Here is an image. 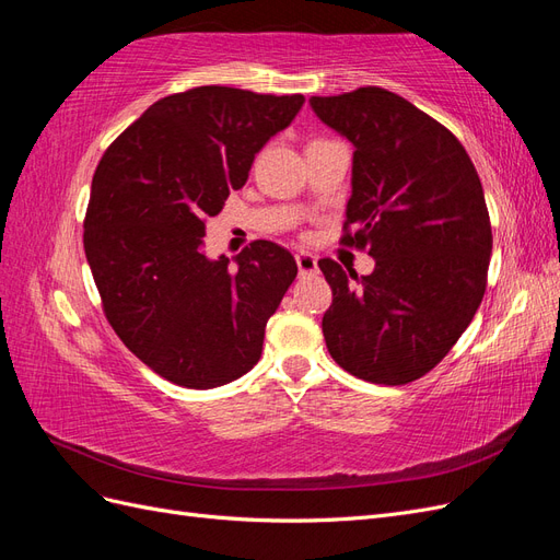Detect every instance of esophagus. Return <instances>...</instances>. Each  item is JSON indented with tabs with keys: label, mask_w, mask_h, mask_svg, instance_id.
I'll return each mask as SVG.
<instances>
[{
	"label": "esophagus",
	"mask_w": 560,
	"mask_h": 560,
	"mask_svg": "<svg viewBox=\"0 0 560 560\" xmlns=\"http://www.w3.org/2000/svg\"><path fill=\"white\" fill-rule=\"evenodd\" d=\"M296 266H299V276L306 278V276H315L317 273V257L311 252H301L296 254Z\"/></svg>",
	"instance_id": "esophagus-1"
}]
</instances>
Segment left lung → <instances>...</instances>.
I'll return each mask as SVG.
<instances>
[{"mask_svg":"<svg viewBox=\"0 0 560 560\" xmlns=\"http://www.w3.org/2000/svg\"><path fill=\"white\" fill-rule=\"evenodd\" d=\"M311 107L354 147L343 243L376 259L362 278L317 261L334 296L322 334L348 374L411 383L446 358L483 299L493 233L481 179L455 135L397 93L366 86Z\"/></svg>","mask_w":560,"mask_h":560,"instance_id":"obj_1","label":"left lung"}]
</instances>
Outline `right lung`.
<instances>
[{"instance_id":"obj_1","label":"right lung","mask_w":560,"mask_h":560,"mask_svg":"<svg viewBox=\"0 0 560 560\" xmlns=\"http://www.w3.org/2000/svg\"><path fill=\"white\" fill-rule=\"evenodd\" d=\"M303 103L229 86L167 95L97 163L83 249L112 329L165 381L210 389L261 358L266 322L296 261L276 243L254 241L231 266L208 259L202 235Z\"/></svg>"}]
</instances>
